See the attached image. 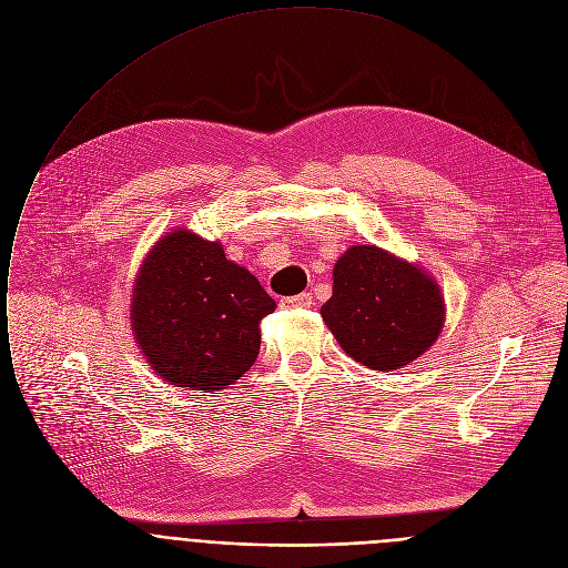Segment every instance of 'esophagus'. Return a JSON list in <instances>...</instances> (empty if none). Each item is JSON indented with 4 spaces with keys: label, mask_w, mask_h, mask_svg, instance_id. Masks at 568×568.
<instances>
[{
    "label": "esophagus",
    "mask_w": 568,
    "mask_h": 568,
    "mask_svg": "<svg viewBox=\"0 0 568 568\" xmlns=\"http://www.w3.org/2000/svg\"><path fill=\"white\" fill-rule=\"evenodd\" d=\"M311 304H313V295L311 293H300V295L282 300V306H286V308H308Z\"/></svg>",
    "instance_id": "34e87169"
}]
</instances>
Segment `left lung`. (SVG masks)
Returning a JSON list of instances; mask_svg holds the SVG:
<instances>
[{
	"mask_svg": "<svg viewBox=\"0 0 568 568\" xmlns=\"http://www.w3.org/2000/svg\"><path fill=\"white\" fill-rule=\"evenodd\" d=\"M320 313L345 354L374 372L403 369L420 358L445 324L436 280L372 244L337 257L333 295Z\"/></svg>",
	"mask_w": 568,
	"mask_h": 568,
	"instance_id": "obj_1",
	"label": "left lung"
}]
</instances>
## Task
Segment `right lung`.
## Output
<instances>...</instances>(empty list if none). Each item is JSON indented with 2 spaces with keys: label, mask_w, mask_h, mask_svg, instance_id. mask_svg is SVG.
<instances>
[{
  "label": "right lung",
  "mask_w": 568,
  "mask_h": 568,
  "mask_svg": "<svg viewBox=\"0 0 568 568\" xmlns=\"http://www.w3.org/2000/svg\"><path fill=\"white\" fill-rule=\"evenodd\" d=\"M275 300L219 242L187 229L163 235L145 255L132 288L134 339L159 378L219 392L257 361L260 322Z\"/></svg>",
  "instance_id": "add662e5"
}]
</instances>
